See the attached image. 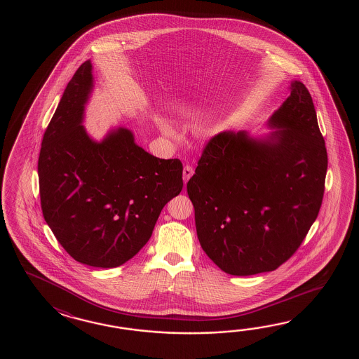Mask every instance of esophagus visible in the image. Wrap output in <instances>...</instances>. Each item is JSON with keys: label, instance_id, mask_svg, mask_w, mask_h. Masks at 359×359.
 <instances>
[{"label": "esophagus", "instance_id": "34e87169", "mask_svg": "<svg viewBox=\"0 0 359 359\" xmlns=\"http://www.w3.org/2000/svg\"><path fill=\"white\" fill-rule=\"evenodd\" d=\"M192 175H194V168L189 164H186L184 168H183V182H189V180L192 177Z\"/></svg>", "mask_w": 359, "mask_h": 359}]
</instances>
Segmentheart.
I'll return each mask as SVG.
<instances>
[{
  "mask_svg": "<svg viewBox=\"0 0 359 359\" xmlns=\"http://www.w3.org/2000/svg\"><path fill=\"white\" fill-rule=\"evenodd\" d=\"M164 130H165V133H168V135L172 133V130H169L168 127H164Z\"/></svg>",
  "mask_w": 359,
  "mask_h": 359,
  "instance_id": "obj_1",
  "label": "heart"
}]
</instances>
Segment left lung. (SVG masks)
<instances>
[{
    "label": "left lung",
    "instance_id": "1",
    "mask_svg": "<svg viewBox=\"0 0 359 359\" xmlns=\"http://www.w3.org/2000/svg\"><path fill=\"white\" fill-rule=\"evenodd\" d=\"M252 137L222 132L203 151L187 194L198 241L226 273L275 271L298 250L320 212L327 151L312 96L300 81Z\"/></svg>",
    "mask_w": 359,
    "mask_h": 359
}]
</instances>
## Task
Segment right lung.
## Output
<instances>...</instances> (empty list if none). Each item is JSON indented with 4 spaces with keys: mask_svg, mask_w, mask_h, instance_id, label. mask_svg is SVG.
Here are the masks:
<instances>
[{
    "mask_svg": "<svg viewBox=\"0 0 359 359\" xmlns=\"http://www.w3.org/2000/svg\"><path fill=\"white\" fill-rule=\"evenodd\" d=\"M93 90L91 61L70 79L42 140L39 196L48 227L69 255L91 267L133 258L153 235L161 209L182 190V163L159 159L132 130L101 141L83 127Z\"/></svg>",
    "mask_w": 359,
    "mask_h": 359,
    "instance_id": "1",
    "label": "right lung"
}]
</instances>
